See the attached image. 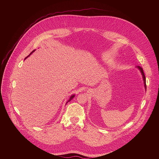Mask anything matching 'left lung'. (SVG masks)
Masks as SVG:
<instances>
[{
  "mask_svg": "<svg viewBox=\"0 0 159 159\" xmlns=\"http://www.w3.org/2000/svg\"><path fill=\"white\" fill-rule=\"evenodd\" d=\"M137 69L140 71L141 74H142V78H143V83H144V87H145V91L147 90V85H146V79H145V74H144V72H143V70L142 69V68L140 67V66H137Z\"/></svg>",
  "mask_w": 159,
  "mask_h": 159,
  "instance_id": "1",
  "label": "left lung"
}]
</instances>
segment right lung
I'll list each match as a JSON object with an SVG mask.
<instances>
[{"label": "right lung", "instance_id": "obj_1", "mask_svg": "<svg viewBox=\"0 0 159 159\" xmlns=\"http://www.w3.org/2000/svg\"><path fill=\"white\" fill-rule=\"evenodd\" d=\"M34 51H35V50H33V52H31V53H30V55H28V57H26L25 58V60H26V58H27L28 57H30V55H31V54H32V53H33V52H34ZM75 94H73V95H72V96H71L70 97L69 99V100H68V101H67V102H66V104H67V103H68V102H69V101H71V100H72V99H73V98H74L75 97Z\"/></svg>", "mask_w": 159, "mask_h": 159}]
</instances>
